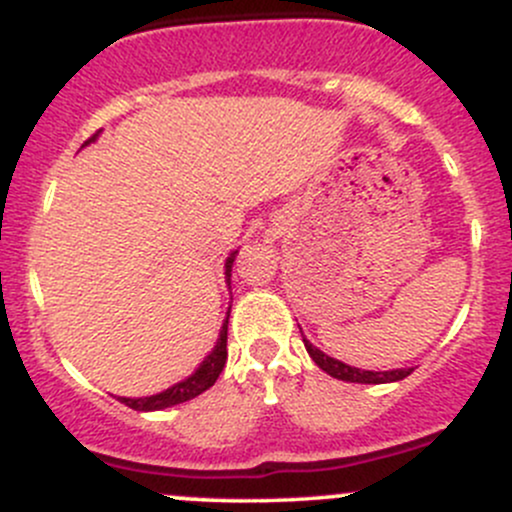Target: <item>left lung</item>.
I'll list each match as a JSON object with an SVG mask.
<instances>
[{"label": "left lung", "instance_id": "1", "mask_svg": "<svg viewBox=\"0 0 512 512\" xmlns=\"http://www.w3.org/2000/svg\"><path fill=\"white\" fill-rule=\"evenodd\" d=\"M303 345H306L308 355L313 357V362H316L325 374H330L333 379L350 381V384H389V381L406 379V376L413 372V369H393V372H364V369L350 367V364H342V362H338V359L328 357L325 352H320L318 347H313L308 340H303Z\"/></svg>", "mask_w": 512, "mask_h": 512}]
</instances>
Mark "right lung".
Listing matches in <instances>:
<instances>
[{"label":"right lung","mask_w":512,"mask_h":512,"mask_svg":"<svg viewBox=\"0 0 512 512\" xmlns=\"http://www.w3.org/2000/svg\"><path fill=\"white\" fill-rule=\"evenodd\" d=\"M94 138L97 136H92L89 140H94ZM233 257H228V262H226L228 282H230V267H233ZM226 345H228V318H226V323H223V330H221V335H218V342H216V347H213V352L204 359V362H201V367L196 369L189 379L179 381V384H174L172 389L155 393V396L119 398V401L126 403V406L133 408V411H160V408H170V406H177V403L192 401V398L199 396V393H204L206 389H211V386L216 384L218 374H221L223 367H226V359H228Z\"/></svg>","instance_id":"right-lung-1"}]
</instances>
